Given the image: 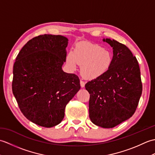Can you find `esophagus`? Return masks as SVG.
Segmentation results:
<instances>
[{"label":"esophagus","instance_id":"esophagus-1","mask_svg":"<svg viewBox=\"0 0 155 155\" xmlns=\"http://www.w3.org/2000/svg\"><path fill=\"white\" fill-rule=\"evenodd\" d=\"M80 84H81V87H84V85H85V83H84V82L83 81H80Z\"/></svg>","mask_w":155,"mask_h":155}]
</instances>
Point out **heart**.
Here are the masks:
<instances>
[{"label": "heart", "instance_id": "obj_1", "mask_svg": "<svg viewBox=\"0 0 155 155\" xmlns=\"http://www.w3.org/2000/svg\"><path fill=\"white\" fill-rule=\"evenodd\" d=\"M113 61L111 52L100 45L83 42L75 46L74 52L67 56V63L72 70L82 66L81 74L88 79H95L109 70Z\"/></svg>", "mask_w": 155, "mask_h": 155}]
</instances>
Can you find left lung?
<instances>
[{
	"label": "left lung",
	"instance_id": "1",
	"mask_svg": "<svg viewBox=\"0 0 155 155\" xmlns=\"http://www.w3.org/2000/svg\"><path fill=\"white\" fill-rule=\"evenodd\" d=\"M113 48V61L104 75L88 81L89 117L103 128H113L133 116L142 94L139 63L127 46L104 39Z\"/></svg>",
	"mask_w": 155,
	"mask_h": 155
}]
</instances>
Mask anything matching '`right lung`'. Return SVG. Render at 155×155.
<instances>
[{
    "mask_svg": "<svg viewBox=\"0 0 155 155\" xmlns=\"http://www.w3.org/2000/svg\"><path fill=\"white\" fill-rule=\"evenodd\" d=\"M67 45L63 36L39 35L22 48L13 66L12 89L20 110L39 126L60 123L66 105L81 88L77 75L62 70Z\"/></svg>",
    "mask_w": 155,
    "mask_h": 155,
    "instance_id": "right-lung-1",
    "label": "right lung"
}]
</instances>
